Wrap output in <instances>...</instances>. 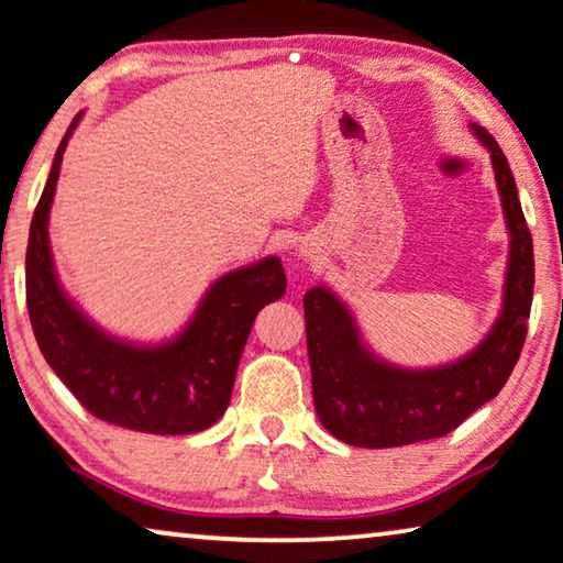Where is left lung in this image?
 Here are the masks:
<instances>
[{"label":"left lung","instance_id":"obj_1","mask_svg":"<svg viewBox=\"0 0 563 563\" xmlns=\"http://www.w3.org/2000/svg\"><path fill=\"white\" fill-rule=\"evenodd\" d=\"M489 150L510 234L503 308L472 352L437 367H400L372 352L352 308L329 285L306 290V344L313 406L331 437L362 449H390L446 437L508 383L526 342L533 300V240L516 178L493 134L470 124Z\"/></svg>","mask_w":563,"mask_h":563}]
</instances>
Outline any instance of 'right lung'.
Instances as JSON below:
<instances>
[{
  "label": "right lung",
  "instance_id": "obj_1",
  "mask_svg": "<svg viewBox=\"0 0 563 563\" xmlns=\"http://www.w3.org/2000/svg\"><path fill=\"white\" fill-rule=\"evenodd\" d=\"M76 114L53 157L27 242V311L37 346L78 402L101 421L142 433H196L224 416L244 344L260 308L285 296L280 260L271 255L213 280L184 329L157 344L109 334L58 280L51 206Z\"/></svg>",
  "mask_w": 563,
  "mask_h": 563
}]
</instances>
